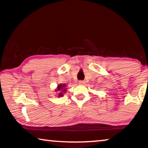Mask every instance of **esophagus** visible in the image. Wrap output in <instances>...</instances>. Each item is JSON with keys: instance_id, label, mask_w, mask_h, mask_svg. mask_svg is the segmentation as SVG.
Masks as SVG:
<instances>
[{"instance_id": "esophagus-1", "label": "esophagus", "mask_w": 148, "mask_h": 148, "mask_svg": "<svg viewBox=\"0 0 148 148\" xmlns=\"http://www.w3.org/2000/svg\"><path fill=\"white\" fill-rule=\"evenodd\" d=\"M78 83H79L80 85H85V82L84 81V80H79V81H78Z\"/></svg>"}]
</instances>
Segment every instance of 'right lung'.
Instances as JSON below:
<instances>
[{
    "label": "right lung",
    "mask_w": 148,
    "mask_h": 148,
    "mask_svg": "<svg viewBox=\"0 0 148 148\" xmlns=\"http://www.w3.org/2000/svg\"><path fill=\"white\" fill-rule=\"evenodd\" d=\"M65 87V85H58V89H57V90H62L63 91H63H65V90H66V89H63V87ZM63 92H61L60 93H59V96H63Z\"/></svg>",
    "instance_id": "right-lung-1"
}]
</instances>
